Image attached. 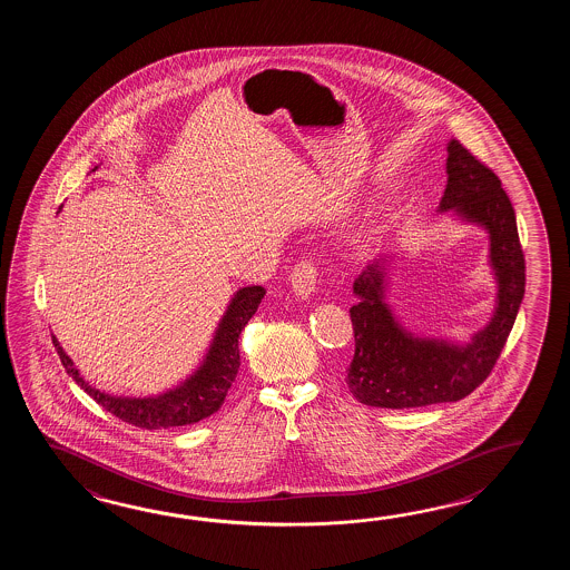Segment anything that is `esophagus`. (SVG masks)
<instances>
[{"instance_id":"esophagus-1","label":"esophagus","mask_w":570,"mask_h":570,"mask_svg":"<svg viewBox=\"0 0 570 570\" xmlns=\"http://www.w3.org/2000/svg\"><path fill=\"white\" fill-rule=\"evenodd\" d=\"M291 287L299 299H307L317 289V267L309 261H303L291 271Z\"/></svg>"}]
</instances>
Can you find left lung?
<instances>
[{
	"instance_id": "left-lung-1",
	"label": "left lung",
	"mask_w": 570,
	"mask_h": 570,
	"mask_svg": "<svg viewBox=\"0 0 570 570\" xmlns=\"http://www.w3.org/2000/svg\"><path fill=\"white\" fill-rule=\"evenodd\" d=\"M446 150L449 181L438 212H452L489 234L495 312L469 344L420 338L401 326L385 302L391 261L376 258L352 287L358 297L351 307L356 351L346 376L352 395L371 407H424L471 395L495 366L523 299L525 261L508 194L459 140H450Z\"/></svg>"
}]
</instances>
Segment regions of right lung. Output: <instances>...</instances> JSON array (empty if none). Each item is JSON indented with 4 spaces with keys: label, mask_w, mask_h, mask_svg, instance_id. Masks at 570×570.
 Returning a JSON list of instances; mask_svg holds the SVG:
<instances>
[{
    "label": "right lung",
    "mask_w": 570,
    "mask_h": 570,
    "mask_svg": "<svg viewBox=\"0 0 570 570\" xmlns=\"http://www.w3.org/2000/svg\"><path fill=\"white\" fill-rule=\"evenodd\" d=\"M265 293L267 291L261 285L236 291L228 303L226 314L219 320L206 358L195 368L194 375L187 376L177 387L153 397H124L91 387L89 381L79 373V368H75L73 361L67 356V352L62 351L59 340L52 336V342L61 356L62 366L67 368L69 376H73L75 383L83 389L89 397H94L106 412L120 417L121 422H128L142 430L197 424L199 420L218 412L226 400L228 389L232 387L240 366V332L255 315Z\"/></svg>",
    "instance_id": "right-lung-1"
}]
</instances>
